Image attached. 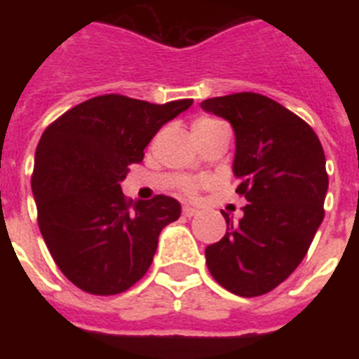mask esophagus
I'll use <instances>...</instances> for the list:
<instances>
[{
	"mask_svg": "<svg viewBox=\"0 0 359 359\" xmlns=\"http://www.w3.org/2000/svg\"><path fill=\"white\" fill-rule=\"evenodd\" d=\"M198 214H199L198 208L189 207V205H187V207H183V215H185V217H194V215H198Z\"/></svg>",
	"mask_w": 359,
	"mask_h": 359,
	"instance_id": "obj_1",
	"label": "esophagus"
}]
</instances>
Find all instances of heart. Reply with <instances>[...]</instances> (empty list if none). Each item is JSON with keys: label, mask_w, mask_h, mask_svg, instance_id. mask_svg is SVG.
Listing matches in <instances>:
<instances>
[{"label": "heart", "mask_w": 359, "mask_h": 359, "mask_svg": "<svg viewBox=\"0 0 359 359\" xmlns=\"http://www.w3.org/2000/svg\"><path fill=\"white\" fill-rule=\"evenodd\" d=\"M219 123H221L219 120L207 118V116H205V118H198L194 123H192V131H207V129L215 128V126H219ZM183 189H185L187 194H194L196 192L194 183H185V187H183Z\"/></svg>", "instance_id": "obj_1"}]
</instances>
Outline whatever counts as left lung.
Wrapping results in <instances>:
<instances>
[{"instance_id":"8db88e82","label":"left lung","mask_w":359,"mask_h":359,"mask_svg":"<svg viewBox=\"0 0 359 359\" xmlns=\"http://www.w3.org/2000/svg\"><path fill=\"white\" fill-rule=\"evenodd\" d=\"M203 111L236 133L233 176L248 205L226 233L205 250L212 277L230 293L259 297L293 273L323 221L329 177L315 131L259 93L207 98Z\"/></svg>"}]
</instances>
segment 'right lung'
Segmentation results:
<instances>
[{
    "label": "right lung",
    "instance_id": "obj_1",
    "mask_svg": "<svg viewBox=\"0 0 359 359\" xmlns=\"http://www.w3.org/2000/svg\"><path fill=\"white\" fill-rule=\"evenodd\" d=\"M192 100L151 104L102 95L59 116L36 149L37 223L65 277L91 294H116L147 273L160 231L182 215L169 196L126 199L129 165Z\"/></svg>",
    "mask_w": 359,
    "mask_h": 359
}]
</instances>
